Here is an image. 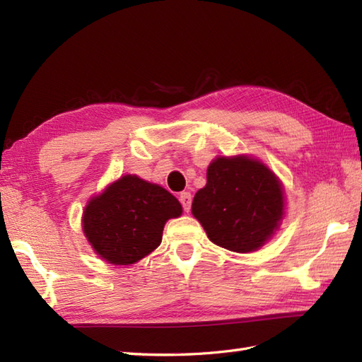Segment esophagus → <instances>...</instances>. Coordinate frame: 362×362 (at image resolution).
<instances>
[{
    "label": "esophagus",
    "instance_id": "esophagus-1",
    "mask_svg": "<svg viewBox=\"0 0 362 362\" xmlns=\"http://www.w3.org/2000/svg\"><path fill=\"white\" fill-rule=\"evenodd\" d=\"M179 201H180V204L183 206V210L188 213L189 209H191V194L188 193V191H183V193H180Z\"/></svg>",
    "mask_w": 362,
    "mask_h": 362
}]
</instances>
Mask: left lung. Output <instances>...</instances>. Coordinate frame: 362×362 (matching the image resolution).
<instances>
[{"instance_id": "obj_1", "label": "left lung", "mask_w": 362, "mask_h": 362, "mask_svg": "<svg viewBox=\"0 0 362 362\" xmlns=\"http://www.w3.org/2000/svg\"><path fill=\"white\" fill-rule=\"evenodd\" d=\"M191 213L219 247L255 252L281 226L284 189L275 173L255 157H216L206 169V185L196 193Z\"/></svg>"}]
</instances>
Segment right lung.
<instances>
[{"mask_svg":"<svg viewBox=\"0 0 362 362\" xmlns=\"http://www.w3.org/2000/svg\"><path fill=\"white\" fill-rule=\"evenodd\" d=\"M180 214V202L168 189L126 174L87 202L82 230L107 263L129 266L156 250L166 221Z\"/></svg>","mask_w":362,"mask_h":362,"instance_id":"add662e5","label":"right lung"}]
</instances>
